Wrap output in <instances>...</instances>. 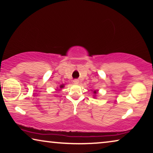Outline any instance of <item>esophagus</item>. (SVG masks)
<instances>
[{"label": "esophagus", "instance_id": "obj_1", "mask_svg": "<svg viewBox=\"0 0 153 153\" xmlns=\"http://www.w3.org/2000/svg\"><path fill=\"white\" fill-rule=\"evenodd\" d=\"M74 83L75 84H77L79 83V80L78 79H74Z\"/></svg>", "mask_w": 153, "mask_h": 153}]
</instances>
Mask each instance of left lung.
I'll return each mask as SVG.
<instances>
[{
	"label": "left lung",
	"mask_w": 153,
	"mask_h": 153,
	"mask_svg": "<svg viewBox=\"0 0 153 153\" xmlns=\"http://www.w3.org/2000/svg\"><path fill=\"white\" fill-rule=\"evenodd\" d=\"M93 97H94V98H95V97H96V95L97 94V93H98V90H94L93 91Z\"/></svg>",
	"instance_id": "left-lung-1"
}]
</instances>
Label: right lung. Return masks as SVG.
Instances as JSON below:
<instances>
[{
  "label": "right lung",
  "mask_w": 153,
  "mask_h": 153,
  "mask_svg": "<svg viewBox=\"0 0 153 153\" xmlns=\"http://www.w3.org/2000/svg\"><path fill=\"white\" fill-rule=\"evenodd\" d=\"M64 87H65V84H61V85H60V86H58V87L56 88V90H60Z\"/></svg>",
  "instance_id": "right-lung-1"
}]
</instances>
